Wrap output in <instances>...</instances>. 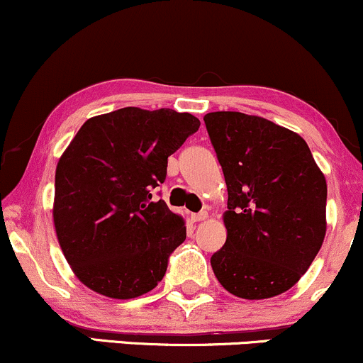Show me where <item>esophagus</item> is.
<instances>
[{
  "label": "esophagus",
  "mask_w": 363,
  "mask_h": 363,
  "mask_svg": "<svg viewBox=\"0 0 363 363\" xmlns=\"http://www.w3.org/2000/svg\"><path fill=\"white\" fill-rule=\"evenodd\" d=\"M191 218H193V222H203V220L208 218V211H199V213H194Z\"/></svg>",
  "instance_id": "obj_1"
}]
</instances>
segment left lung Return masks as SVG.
<instances>
[{"label": "left lung", "mask_w": 363, "mask_h": 363, "mask_svg": "<svg viewBox=\"0 0 363 363\" xmlns=\"http://www.w3.org/2000/svg\"><path fill=\"white\" fill-rule=\"evenodd\" d=\"M205 124L228 191L227 240L211 256L232 295L261 301L295 285L326 235L324 174L302 136L242 112H210Z\"/></svg>", "instance_id": "8db88e82"}]
</instances>
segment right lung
<instances>
[{
	"label": "right lung",
	"instance_id": "add662e5",
	"mask_svg": "<svg viewBox=\"0 0 363 363\" xmlns=\"http://www.w3.org/2000/svg\"><path fill=\"white\" fill-rule=\"evenodd\" d=\"M199 119L172 109L124 107L90 118L56 167L52 218L74 277L111 298L158 285L169 256L186 240L184 218L152 191L167 158L198 131Z\"/></svg>",
	"mask_w": 363,
	"mask_h": 363
}]
</instances>
